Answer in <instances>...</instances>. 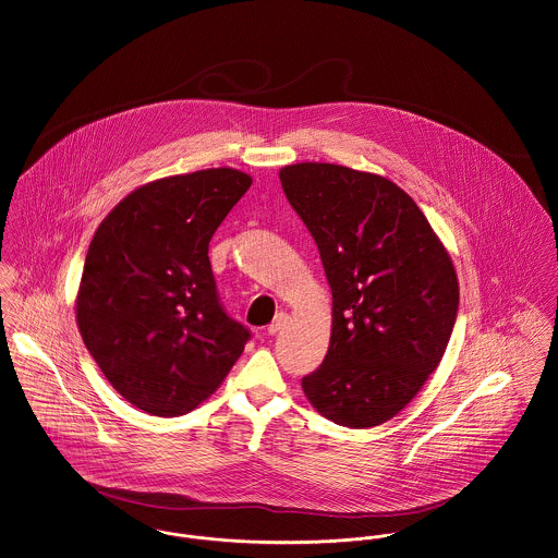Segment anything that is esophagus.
I'll list each match as a JSON object with an SVG mask.
<instances>
[{
	"label": "esophagus",
	"instance_id": "esophagus-1",
	"mask_svg": "<svg viewBox=\"0 0 558 558\" xmlns=\"http://www.w3.org/2000/svg\"><path fill=\"white\" fill-rule=\"evenodd\" d=\"M289 323V316L287 314H278L276 318H274V323L267 327V333L269 336H276V333H280L282 329H284V325Z\"/></svg>",
	"mask_w": 558,
	"mask_h": 558
}]
</instances>
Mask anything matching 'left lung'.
Returning a JSON list of instances; mask_svg holds the SVG:
<instances>
[{
	"instance_id": "1",
	"label": "left lung",
	"mask_w": 558,
	"mask_h": 558,
	"mask_svg": "<svg viewBox=\"0 0 558 558\" xmlns=\"http://www.w3.org/2000/svg\"><path fill=\"white\" fill-rule=\"evenodd\" d=\"M333 295L331 342L301 386L336 425L399 414L439 365L459 312L452 258L395 182L333 163L280 170Z\"/></svg>"
}]
</instances>
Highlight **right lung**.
Listing matches in <instances>:
<instances>
[{
  "label": "right lung",
  "instance_id": "obj_1",
  "mask_svg": "<svg viewBox=\"0 0 558 558\" xmlns=\"http://www.w3.org/2000/svg\"><path fill=\"white\" fill-rule=\"evenodd\" d=\"M231 168L172 175L128 195L97 227L76 320L131 405L180 416L206 401L251 340L218 300L208 246L251 189Z\"/></svg>",
  "mask_w": 558,
  "mask_h": 558
}]
</instances>
